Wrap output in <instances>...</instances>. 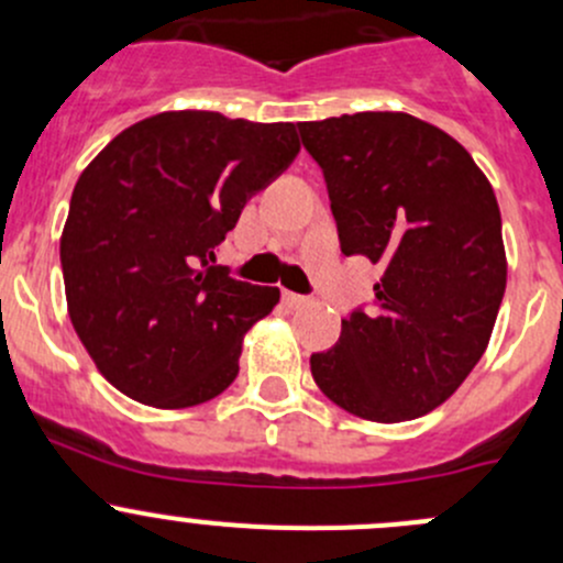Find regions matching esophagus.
I'll use <instances>...</instances> for the list:
<instances>
[{"instance_id":"34e87169","label":"esophagus","mask_w":563,"mask_h":563,"mask_svg":"<svg viewBox=\"0 0 563 563\" xmlns=\"http://www.w3.org/2000/svg\"><path fill=\"white\" fill-rule=\"evenodd\" d=\"M283 302H286L288 308H291V310H299V308H308L310 299H308V297H302V294L286 291V294H283Z\"/></svg>"}]
</instances>
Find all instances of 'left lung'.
<instances>
[{
  "mask_svg": "<svg viewBox=\"0 0 563 563\" xmlns=\"http://www.w3.org/2000/svg\"><path fill=\"white\" fill-rule=\"evenodd\" d=\"M327 179L340 250L382 266L376 308L310 356L318 389L371 422H406L455 395L490 343L507 288L501 212L474 157L402 111L299 122Z\"/></svg>",
  "mask_w": 563,
  "mask_h": 563,
  "instance_id": "1",
  "label": "left lung"
}]
</instances>
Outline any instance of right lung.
<instances>
[{
    "label": "right lung",
    "instance_id": "right-lung-1",
    "mask_svg": "<svg viewBox=\"0 0 563 563\" xmlns=\"http://www.w3.org/2000/svg\"><path fill=\"white\" fill-rule=\"evenodd\" d=\"M297 152L291 122L163 111L84 168L59 242L67 313L122 395L190 408L234 382L242 338L280 288L234 280L214 250Z\"/></svg>",
    "mask_w": 563,
    "mask_h": 563
}]
</instances>
